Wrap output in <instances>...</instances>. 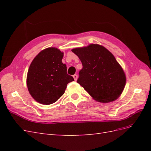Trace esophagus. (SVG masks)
Here are the masks:
<instances>
[{
    "instance_id": "esophagus-1",
    "label": "esophagus",
    "mask_w": 151,
    "mask_h": 151,
    "mask_svg": "<svg viewBox=\"0 0 151 151\" xmlns=\"http://www.w3.org/2000/svg\"><path fill=\"white\" fill-rule=\"evenodd\" d=\"M73 77H74V79L75 81H76L77 79V75L76 74H74V76H73Z\"/></svg>"
}]
</instances>
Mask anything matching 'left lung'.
Wrapping results in <instances>:
<instances>
[{"label":"left lung","mask_w":151,"mask_h":151,"mask_svg":"<svg viewBox=\"0 0 151 151\" xmlns=\"http://www.w3.org/2000/svg\"><path fill=\"white\" fill-rule=\"evenodd\" d=\"M72 52L83 64L77 83L96 101L109 103L119 97L125 88L126 77L110 52L96 44L74 48Z\"/></svg>","instance_id":"left-lung-1"}]
</instances>
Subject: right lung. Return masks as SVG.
I'll list each match as a JSON object with an SVG mask.
<instances>
[{
    "mask_svg": "<svg viewBox=\"0 0 151 151\" xmlns=\"http://www.w3.org/2000/svg\"><path fill=\"white\" fill-rule=\"evenodd\" d=\"M63 53L55 48L42 50L32 61L27 75V86L36 101L50 104L64 94L68 83L74 81L62 62Z\"/></svg>",
    "mask_w": 151,
    "mask_h": 151,
    "instance_id": "right-lung-1",
    "label": "right lung"
}]
</instances>
